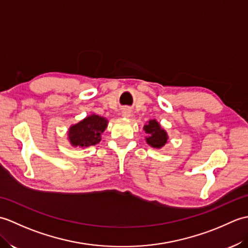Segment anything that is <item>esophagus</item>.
<instances>
[{
  "mask_svg": "<svg viewBox=\"0 0 248 248\" xmlns=\"http://www.w3.org/2000/svg\"><path fill=\"white\" fill-rule=\"evenodd\" d=\"M131 114H130V110L129 109H124L123 110V116H124V117H129Z\"/></svg>",
  "mask_w": 248,
  "mask_h": 248,
  "instance_id": "34e87169",
  "label": "esophagus"
}]
</instances>
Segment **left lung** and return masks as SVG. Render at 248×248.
<instances>
[{"instance_id":"left-lung-1","label":"left lung","mask_w":248,"mask_h":248,"mask_svg":"<svg viewBox=\"0 0 248 248\" xmlns=\"http://www.w3.org/2000/svg\"><path fill=\"white\" fill-rule=\"evenodd\" d=\"M144 130L148 134V138L146 139L148 143L154 148H161L167 141V134L163 129H161L157 121L150 120L148 124H145Z\"/></svg>"}]
</instances>
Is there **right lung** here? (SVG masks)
Listing matches in <instances>:
<instances>
[{
	"instance_id": "add662e5",
	"label": "right lung",
	"mask_w": 248,
	"mask_h": 248,
	"mask_svg": "<svg viewBox=\"0 0 248 248\" xmlns=\"http://www.w3.org/2000/svg\"><path fill=\"white\" fill-rule=\"evenodd\" d=\"M108 125V120L98 115H91L69 130V140L73 146L88 147L98 144L101 133Z\"/></svg>"
}]
</instances>
